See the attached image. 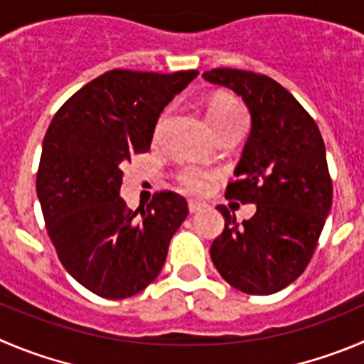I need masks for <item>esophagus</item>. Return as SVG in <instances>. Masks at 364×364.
Segmentation results:
<instances>
[{"instance_id": "1", "label": "esophagus", "mask_w": 364, "mask_h": 364, "mask_svg": "<svg viewBox=\"0 0 364 364\" xmlns=\"http://www.w3.org/2000/svg\"><path fill=\"white\" fill-rule=\"evenodd\" d=\"M203 208H205V205H203V203L188 201V212L190 213H196V212H199V210H203Z\"/></svg>"}]
</instances>
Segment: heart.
Returning a JSON list of instances; mask_svg holds the SVG:
<instances>
[{"instance_id": "obj_1", "label": "heart", "mask_w": 364, "mask_h": 364, "mask_svg": "<svg viewBox=\"0 0 364 364\" xmlns=\"http://www.w3.org/2000/svg\"><path fill=\"white\" fill-rule=\"evenodd\" d=\"M206 114H208L210 124H212L213 131L217 134L230 131V129L242 127L247 122L242 104L235 97H232V95H217V97H213L210 100ZM176 181L188 193L201 196V193L208 192L210 186L213 185L215 174L210 171L193 168V166H183V168L176 172Z\"/></svg>"}]
</instances>
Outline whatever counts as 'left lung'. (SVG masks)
<instances>
[{
    "label": "left lung",
    "instance_id": "8db88e82",
    "mask_svg": "<svg viewBox=\"0 0 364 364\" xmlns=\"http://www.w3.org/2000/svg\"><path fill=\"white\" fill-rule=\"evenodd\" d=\"M206 80L235 91L251 114V132L226 198L255 203L237 224L224 205V230L210 247L220 277L246 294H273L311 262L332 206V179L314 118L284 86L262 73L215 68Z\"/></svg>",
    "mask_w": 364,
    "mask_h": 364
}]
</instances>
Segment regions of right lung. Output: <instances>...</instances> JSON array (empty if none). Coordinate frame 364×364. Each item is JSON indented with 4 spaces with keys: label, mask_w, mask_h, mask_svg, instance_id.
<instances>
[{
    "label": "right lung",
    "mask_w": 364,
    "mask_h": 364,
    "mask_svg": "<svg viewBox=\"0 0 364 364\" xmlns=\"http://www.w3.org/2000/svg\"><path fill=\"white\" fill-rule=\"evenodd\" d=\"M198 75L105 71L60 105L44 134L36 188L46 232L68 273L98 296L144 291L188 215L171 190L156 192L141 212L118 193L122 166L151 149L165 105Z\"/></svg>",
    "instance_id": "1"
}]
</instances>
